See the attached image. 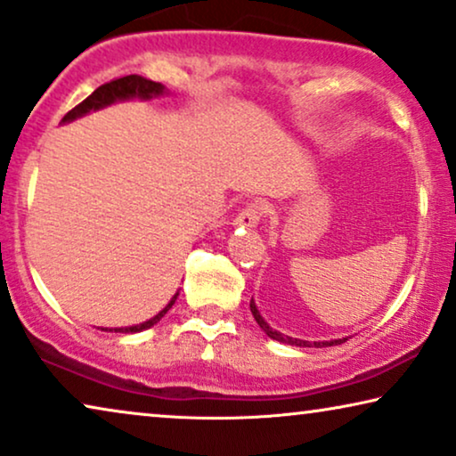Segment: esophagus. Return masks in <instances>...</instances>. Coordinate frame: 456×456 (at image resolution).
<instances>
[{
    "mask_svg": "<svg viewBox=\"0 0 456 456\" xmlns=\"http://www.w3.org/2000/svg\"><path fill=\"white\" fill-rule=\"evenodd\" d=\"M263 212H265L263 204H258V202L248 204L244 210L238 212V216H235L233 224H235V227H256L260 216H263Z\"/></svg>",
    "mask_w": 456,
    "mask_h": 456,
    "instance_id": "1",
    "label": "esophagus"
}]
</instances>
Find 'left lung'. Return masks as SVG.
I'll list each match as a JSON object with an SVG mask.
<instances>
[{"label": "left lung", "mask_w": 456, "mask_h": 456, "mask_svg": "<svg viewBox=\"0 0 456 456\" xmlns=\"http://www.w3.org/2000/svg\"><path fill=\"white\" fill-rule=\"evenodd\" d=\"M250 311L254 314V319H256V323L260 325V330H263L266 336L271 339H277V342H283V344H289V346H300V348H321V346H338V344H344L346 338H338V339H331V342H306V339H298V338H289V336H283V333H279L277 330H273V327L266 323L263 319V314L258 313V306L256 302L250 300Z\"/></svg>", "instance_id": "8db88e82"}]
</instances>
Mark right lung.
I'll return each instance as SVG.
<instances>
[{
    "label": "right lung",
    "instance_id": "right-lung-1",
    "mask_svg": "<svg viewBox=\"0 0 456 456\" xmlns=\"http://www.w3.org/2000/svg\"><path fill=\"white\" fill-rule=\"evenodd\" d=\"M168 94V89L165 87L162 83H156V81H150V78H143L139 75H129V77H120V78H114V81L102 85V87H97L94 94H91L87 100H83L81 104L72 108V110L66 114L62 118V125L66 123H72V120L85 117V114L89 112H95V110H102V108L106 106H112L117 104V102H126V100H151V97H160ZM179 291L173 296L171 302L162 308L160 313L156 314V317H151L148 321H143V323L139 325H129V327H102V331H117V333H139L143 330H150V327H154L158 321H160L165 314L171 311L175 300H177Z\"/></svg>",
    "mask_w": 456,
    "mask_h": 456
}]
</instances>
